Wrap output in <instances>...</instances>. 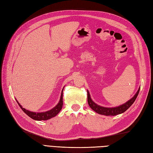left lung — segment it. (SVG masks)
<instances>
[{
    "mask_svg": "<svg viewBox=\"0 0 153 153\" xmlns=\"http://www.w3.org/2000/svg\"><path fill=\"white\" fill-rule=\"evenodd\" d=\"M140 89L138 90L137 93H136L135 95L132 98L131 100H129L128 102H127L126 104L120 105L117 107H102L96 104L90 97V94L88 91V104L90 106L91 108L93 111H95L97 113L100 114H104L105 116H114V115H117L119 114H121L129 108V107L133 104L134 102L135 101L136 98H137L138 94L140 91Z\"/></svg>",
    "mask_w": 153,
    "mask_h": 153,
    "instance_id": "1",
    "label": "left lung"
}]
</instances>
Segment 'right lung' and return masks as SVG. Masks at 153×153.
I'll return each mask as SVG.
<instances>
[{
  "mask_svg": "<svg viewBox=\"0 0 153 153\" xmlns=\"http://www.w3.org/2000/svg\"><path fill=\"white\" fill-rule=\"evenodd\" d=\"M17 102V101H16ZM18 104L19 105L20 108L22 109V110L25 113L27 116L31 118L32 119L35 120H47L48 119H50L53 117H55L56 114H58L60 110L62 109V107L63 105V90L62 91V93H61V97H60V100L58 104L54 108H53L50 111H46V112H43V113H34V112H31V111H29L26 110V109L23 108V107L20 105L19 103L17 102Z\"/></svg>",
  "mask_w": 153,
  "mask_h": 153,
  "instance_id": "obj_1",
  "label": "right lung"
}]
</instances>
